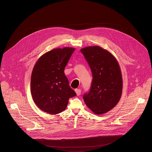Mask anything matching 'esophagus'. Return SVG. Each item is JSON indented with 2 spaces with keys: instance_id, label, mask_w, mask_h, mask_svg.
Instances as JSON below:
<instances>
[{
  "instance_id": "1",
  "label": "esophagus",
  "mask_w": 152,
  "mask_h": 152,
  "mask_svg": "<svg viewBox=\"0 0 152 152\" xmlns=\"http://www.w3.org/2000/svg\"><path fill=\"white\" fill-rule=\"evenodd\" d=\"M75 92L77 94V95H80V94H81V90L79 89H75Z\"/></svg>"
}]
</instances>
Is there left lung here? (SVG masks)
I'll list each match as a JSON object with an SVG mask.
<instances>
[{"instance_id": "left-lung-1", "label": "left lung", "mask_w": 152, "mask_h": 152, "mask_svg": "<svg viewBox=\"0 0 152 152\" xmlns=\"http://www.w3.org/2000/svg\"><path fill=\"white\" fill-rule=\"evenodd\" d=\"M92 75L91 86L83 98L86 105L95 114L102 115L118 104L122 92V77L115 57L98 46L80 50Z\"/></svg>"}]
</instances>
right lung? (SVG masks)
I'll use <instances>...</instances> for the list:
<instances>
[{
	"label": "right lung",
	"instance_id": "add662e5",
	"mask_svg": "<svg viewBox=\"0 0 152 152\" xmlns=\"http://www.w3.org/2000/svg\"><path fill=\"white\" fill-rule=\"evenodd\" d=\"M73 48L54 49L42 56L35 64L31 76V93L37 106L51 115L63 112L70 98L76 95L64 75V69Z\"/></svg>",
	"mask_w": 152,
	"mask_h": 152
}]
</instances>
